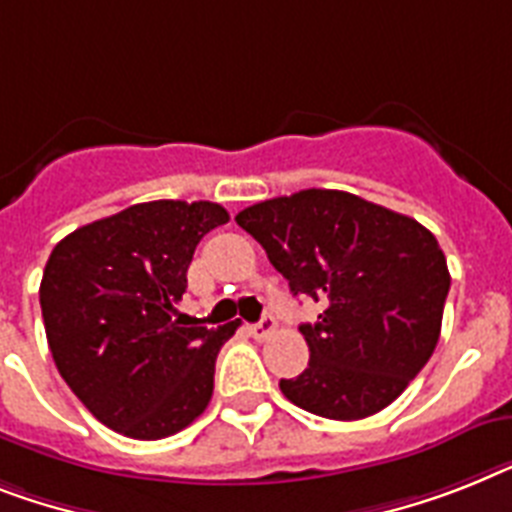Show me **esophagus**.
Segmentation results:
<instances>
[{
    "mask_svg": "<svg viewBox=\"0 0 512 512\" xmlns=\"http://www.w3.org/2000/svg\"><path fill=\"white\" fill-rule=\"evenodd\" d=\"M274 329H277V322H274L272 316H264L261 322L248 324V335L256 337V340H266L269 335H274Z\"/></svg>",
    "mask_w": 512,
    "mask_h": 512,
    "instance_id": "obj_1",
    "label": "esophagus"
}]
</instances>
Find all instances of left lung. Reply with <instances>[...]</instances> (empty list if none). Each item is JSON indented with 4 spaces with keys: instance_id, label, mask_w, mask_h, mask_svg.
<instances>
[{
    "instance_id": "obj_1",
    "label": "left lung",
    "mask_w": 512,
    "mask_h": 512,
    "mask_svg": "<svg viewBox=\"0 0 512 512\" xmlns=\"http://www.w3.org/2000/svg\"><path fill=\"white\" fill-rule=\"evenodd\" d=\"M293 295L322 301L303 324L311 358L280 379L290 403L356 421L400 398L437 348L450 290L445 253L416 219L345 190L308 188L235 217Z\"/></svg>"
}]
</instances>
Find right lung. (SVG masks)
<instances>
[{
    "mask_svg": "<svg viewBox=\"0 0 512 512\" xmlns=\"http://www.w3.org/2000/svg\"><path fill=\"white\" fill-rule=\"evenodd\" d=\"M227 219L211 201L135 204L70 232L46 261L38 298L52 358L114 432L162 439L206 411L238 322L185 327L175 303L198 240Z\"/></svg>",
    "mask_w": 512,
    "mask_h": 512,
    "instance_id": "1",
    "label": "right lung"
}]
</instances>
